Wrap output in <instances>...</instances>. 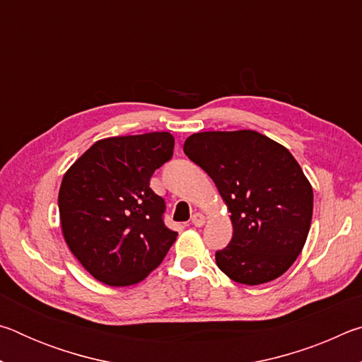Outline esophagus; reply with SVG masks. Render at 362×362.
<instances>
[{
  "label": "esophagus",
  "instance_id": "34e87169",
  "mask_svg": "<svg viewBox=\"0 0 362 362\" xmlns=\"http://www.w3.org/2000/svg\"><path fill=\"white\" fill-rule=\"evenodd\" d=\"M204 216L203 214H199V212H196V214H193V217H192V223L194 225V226H203L204 225Z\"/></svg>",
  "mask_w": 362,
  "mask_h": 362
}]
</instances>
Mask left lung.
I'll use <instances>...</instances> for the list:
<instances>
[{"mask_svg":"<svg viewBox=\"0 0 362 362\" xmlns=\"http://www.w3.org/2000/svg\"><path fill=\"white\" fill-rule=\"evenodd\" d=\"M183 151L214 180L231 214L233 238L216 252L217 267L247 286L286 273L313 216V188L291 151L255 131L198 132Z\"/></svg>","mask_w":362,"mask_h":362,"instance_id":"8db88e82","label":"left lung"}]
</instances>
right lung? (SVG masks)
Wrapping results in <instances>:
<instances>
[{
	"label": "right lung",
	"mask_w": 362,
	"mask_h": 362,
	"mask_svg": "<svg viewBox=\"0 0 362 362\" xmlns=\"http://www.w3.org/2000/svg\"><path fill=\"white\" fill-rule=\"evenodd\" d=\"M174 155L169 132L95 142L66 170L59 192L62 233L95 279L131 286L166 257L177 233L164 225L166 203L150 188Z\"/></svg>",
	"instance_id": "right-lung-1"
}]
</instances>
